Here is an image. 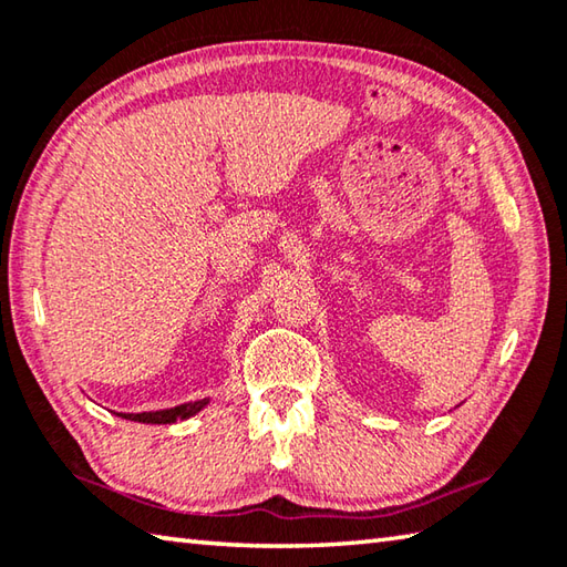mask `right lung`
I'll use <instances>...</instances> for the list:
<instances>
[{
	"instance_id": "obj_1",
	"label": "right lung",
	"mask_w": 567,
	"mask_h": 567,
	"mask_svg": "<svg viewBox=\"0 0 567 567\" xmlns=\"http://www.w3.org/2000/svg\"><path fill=\"white\" fill-rule=\"evenodd\" d=\"M208 403H210V398H204V401H192V403L174 405L166 410H150V413H117V415L125 420H135V423L172 425V423H176V420H186V417H194L196 413H202Z\"/></svg>"
}]
</instances>
